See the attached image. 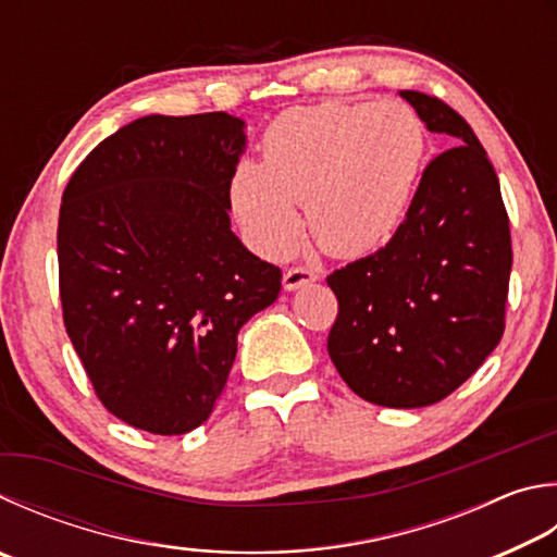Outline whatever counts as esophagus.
<instances>
[{"instance_id": "1", "label": "esophagus", "mask_w": 557, "mask_h": 557, "mask_svg": "<svg viewBox=\"0 0 557 557\" xmlns=\"http://www.w3.org/2000/svg\"><path fill=\"white\" fill-rule=\"evenodd\" d=\"M311 282H317V272L309 268H289L285 272V277H282V285H285L287 292H295L299 287L311 285Z\"/></svg>"}]
</instances>
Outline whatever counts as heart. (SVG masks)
Returning <instances> with one entry per match:
<instances>
[{"label":"heart","mask_w":557,"mask_h":557,"mask_svg":"<svg viewBox=\"0 0 557 557\" xmlns=\"http://www.w3.org/2000/svg\"><path fill=\"white\" fill-rule=\"evenodd\" d=\"M260 163L240 160L228 201L262 256L282 258L301 234L299 201L311 236L338 258L387 246L409 214L429 136L401 102H323L289 109L268 126Z\"/></svg>","instance_id":"1"}]
</instances>
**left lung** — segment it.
Listing matches in <instances>:
<instances>
[{
	"label": "left lung",
	"instance_id": "8db88e82",
	"mask_svg": "<svg viewBox=\"0 0 557 557\" xmlns=\"http://www.w3.org/2000/svg\"><path fill=\"white\" fill-rule=\"evenodd\" d=\"M399 97L455 146L423 170L389 244L326 277L338 299L329 356L358 397L417 409L448 397L497 348L511 236L497 173L468 121L436 97Z\"/></svg>",
	"mask_w": 557,
	"mask_h": 557
}]
</instances>
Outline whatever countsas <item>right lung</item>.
<instances>
[{
  "mask_svg": "<svg viewBox=\"0 0 557 557\" xmlns=\"http://www.w3.org/2000/svg\"><path fill=\"white\" fill-rule=\"evenodd\" d=\"M246 121L150 114L70 177L58 219L67 336L116 419L158 436L197 429L236 360L238 331L282 272L231 231L228 182Z\"/></svg>",
  "mask_w": 557,
  "mask_h": 557,
  "instance_id": "obj_1",
  "label": "right lung"
}]
</instances>
